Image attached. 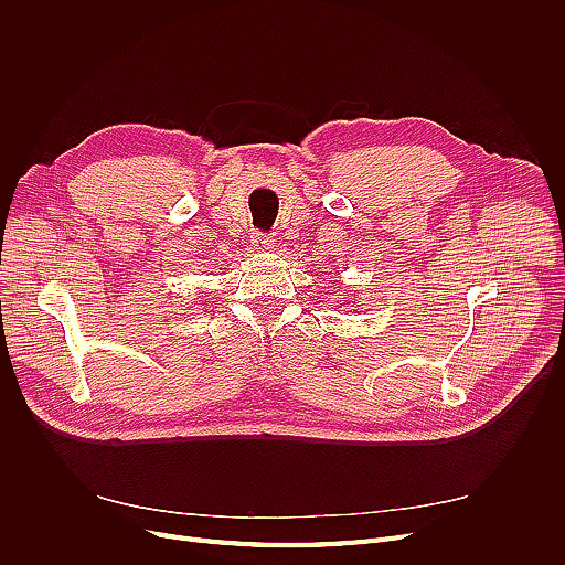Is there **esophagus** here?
<instances>
[{"mask_svg": "<svg viewBox=\"0 0 565 565\" xmlns=\"http://www.w3.org/2000/svg\"><path fill=\"white\" fill-rule=\"evenodd\" d=\"M254 247L258 249V252H270L273 247H275V241H273V235H267V233H254Z\"/></svg>", "mask_w": 565, "mask_h": 565, "instance_id": "34e87169", "label": "esophagus"}]
</instances>
